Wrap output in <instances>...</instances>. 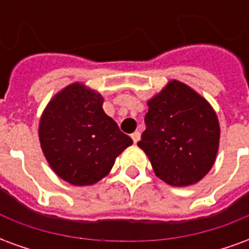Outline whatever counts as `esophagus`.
<instances>
[{"instance_id":"esophagus-1","label":"esophagus","mask_w":249,"mask_h":249,"mask_svg":"<svg viewBox=\"0 0 249 249\" xmlns=\"http://www.w3.org/2000/svg\"><path fill=\"white\" fill-rule=\"evenodd\" d=\"M130 137H132L133 142H139V141H140V137H141L140 132H135V133H132V136H130Z\"/></svg>"}]
</instances>
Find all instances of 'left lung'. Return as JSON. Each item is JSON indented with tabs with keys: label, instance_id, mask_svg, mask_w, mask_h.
<instances>
[{
	"label": "left lung",
	"instance_id": "left-lung-1",
	"mask_svg": "<svg viewBox=\"0 0 249 249\" xmlns=\"http://www.w3.org/2000/svg\"><path fill=\"white\" fill-rule=\"evenodd\" d=\"M145 130L137 142L159 178L173 187L197 183L211 171L220 126L208 101L173 80L148 101Z\"/></svg>",
	"mask_w": 249,
	"mask_h": 249
}]
</instances>
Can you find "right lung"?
<instances>
[{"label": "right lung", "instance_id": "obj_1", "mask_svg": "<svg viewBox=\"0 0 249 249\" xmlns=\"http://www.w3.org/2000/svg\"><path fill=\"white\" fill-rule=\"evenodd\" d=\"M103 103L100 93L76 82L57 93L41 116L42 152L57 176L69 184L100 181L133 142L104 112Z\"/></svg>", "mask_w": 249, "mask_h": 249}]
</instances>
